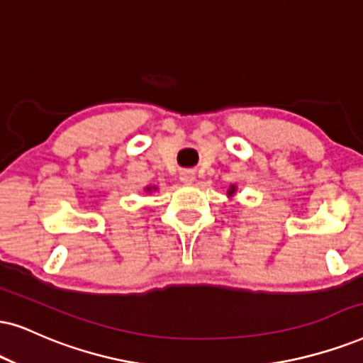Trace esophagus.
<instances>
[{
	"instance_id": "1",
	"label": "esophagus",
	"mask_w": 363,
	"mask_h": 363,
	"mask_svg": "<svg viewBox=\"0 0 363 363\" xmlns=\"http://www.w3.org/2000/svg\"><path fill=\"white\" fill-rule=\"evenodd\" d=\"M179 179H181L182 184H192V182L196 181V174L192 171H182L181 174H179Z\"/></svg>"
}]
</instances>
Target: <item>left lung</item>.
Returning a JSON list of instances; mask_svg holds the SVG:
<instances>
[{"instance_id":"8db88e82","label":"left lung","mask_w":363,"mask_h":363,"mask_svg":"<svg viewBox=\"0 0 363 363\" xmlns=\"http://www.w3.org/2000/svg\"><path fill=\"white\" fill-rule=\"evenodd\" d=\"M235 194H236V184H231V186H229V189H228V196L233 197Z\"/></svg>"}]
</instances>
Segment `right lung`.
Instances as JSON below:
<instances>
[{
    "label": "right lung",
    "instance_id": "1",
    "mask_svg": "<svg viewBox=\"0 0 363 363\" xmlns=\"http://www.w3.org/2000/svg\"><path fill=\"white\" fill-rule=\"evenodd\" d=\"M152 191H157V187H155V186H145V192H152Z\"/></svg>",
    "mask_w": 363,
    "mask_h": 363
}]
</instances>
